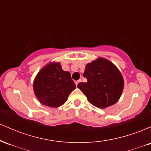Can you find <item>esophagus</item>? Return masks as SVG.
<instances>
[{
    "label": "esophagus",
    "instance_id": "1",
    "mask_svg": "<svg viewBox=\"0 0 151 151\" xmlns=\"http://www.w3.org/2000/svg\"><path fill=\"white\" fill-rule=\"evenodd\" d=\"M81 79H79V80H78V81H75L76 86H77L78 84H79V82H81Z\"/></svg>",
    "mask_w": 151,
    "mask_h": 151
}]
</instances>
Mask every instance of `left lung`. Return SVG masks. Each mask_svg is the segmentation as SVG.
Segmentation results:
<instances>
[{
    "mask_svg": "<svg viewBox=\"0 0 151 151\" xmlns=\"http://www.w3.org/2000/svg\"><path fill=\"white\" fill-rule=\"evenodd\" d=\"M83 76L87 81L79 83L77 87L91 104L105 109L119 101L124 81L121 72L111 62L99 58L86 65Z\"/></svg>",
    "mask_w": 151,
    "mask_h": 151,
    "instance_id": "1",
    "label": "left lung"
}]
</instances>
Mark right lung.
<instances>
[{
  "label": "right lung",
  "mask_w": 151,
  "mask_h": 151,
  "mask_svg": "<svg viewBox=\"0 0 151 151\" xmlns=\"http://www.w3.org/2000/svg\"><path fill=\"white\" fill-rule=\"evenodd\" d=\"M75 88L70 73L62 70L60 62H50L42 67L33 82L34 93L38 101L54 108L65 103Z\"/></svg>",
  "instance_id": "obj_1"
}]
</instances>
